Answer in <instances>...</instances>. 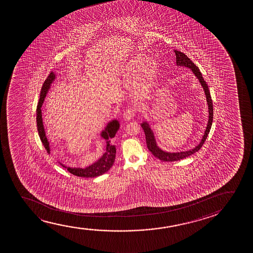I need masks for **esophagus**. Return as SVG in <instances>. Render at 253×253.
<instances>
[{
  "label": "esophagus",
  "instance_id": "34e87169",
  "mask_svg": "<svg viewBox=\"0 0 253 253\" xmlns=\"http://www.w3.org/2000/svg\"><path fill=\"white\" fill-rule=\"evenodd\" d=\"M134 116H135V111L131 108H128L124 112L123 118H124L125 121H129V120H131L132 118H134Z\"/></svg>",
  "mask_w": 253,
  "mask_h": 253
}]
</instances>
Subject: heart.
Instances as JSON below:
<instances>
[{"label":"heart","instance_id":"b5f03b06","mask_svg":"<svg viewBox=\"0 0 253 253\" xmlns=\"http://www.w3.org/2000/svg\"><path fill=\"white\" fill-rule=\"evenodd\" d=\"M125 76L137 77L135 88L141 92H149L156 84L159 74V63L155 58L146 59L143 54H135L128 59L123 70Z\"/></svg>","mask_w":253,"mask_h":253}]
</instances>
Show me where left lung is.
Here are the masks:
<instances>
[{
	"label": "left lung",
	"instance_id": "1",
	"mask_svg": "<svg viewBox=\"0 0 253 253\" xmlns=\"http://www.w3.org/2000/svg\"><path fill=\"white\" fill-rule=\"evenodd\" d=\"M173 52L175 53L177 66L188 67L199 80L201 86L204 90L205 95L207 97V102H208V122L207 128H206V130L204 132V135L202 136L200 143L197 146H195L193 149H189V150H185V151H180V152H167V151H164V150L161 149L159 146L157 145L154 132L150 128L149 124L146 121L142 122L141 126H142V129L144 130V133H145L146 142H147L148 149H149L150 152L152 153L154 156H156V158H158V159L163 161V162L180 161V160L184 159L187 156H191L194 153L199 151L202 145L204 144L205 141H206V139L208 137V134L210 132L211 124H212V118H213V104H212V101H211V95H210L208 84H207L203 77L201 75L200 69L198 68V66H195L194 63L191 61V59L186 54H184L183 52L177 51V50H174Z\"/></svg>",
	"mask_w": 253,
	"mask_h": 253
}]
</instances>
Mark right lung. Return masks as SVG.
I'll list each match as a JSON object with an SVG mask.
<instances>
[{
    "label": "right lung",
    "mask_w": 253,
    "mask_h": 253,
    "mask_svg": "<svg viewBox=\"0 0 253 253\" xmlns=\"http://www.w3.org/2000/svg\"><path fill=\"white\" fill-rule=\"evenodd\" d=\"M55 79L56 74L53 72L50 73L49 76L46 78L42 88L40 100H39L37 110H36V113H37L36 122H37L39 135H40V138L42 140V143L45 147V149H46L47 153L51 152V147H50L48 139L45 135V128H44L43 119H42V104L45 100V96L51 87V84L53 83ZM119 127H120L119 122L115 119V120L109 122L104 130H102L100 134L101 137L106 141L105 152L99 159L97 160V162L92 163L90 166L85 167V168H72V167L65 166L60 162H59V164L63 168L68 170L70 173H73L76 176L94 178V177L99 176V175L106 173L114 164L115 158H116V147L111 143V140L116 135V133L118 131Z\"/></svg>",
    "instance_id": "right-lung-1"
}]
</instances>
